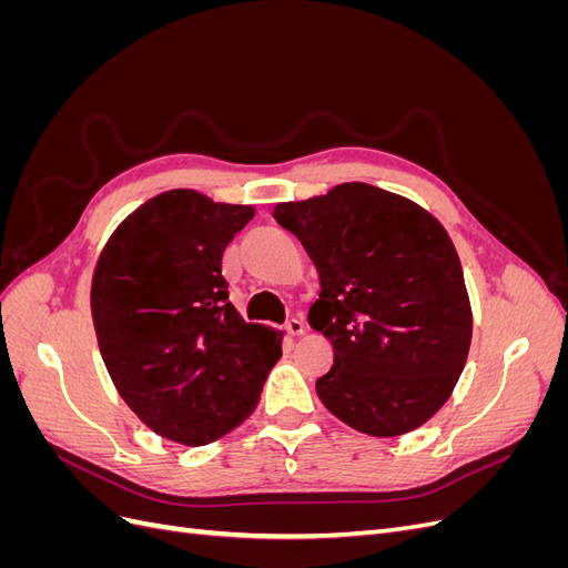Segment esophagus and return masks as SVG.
<instances>
[{
  "label": "esophagus",
  "instance_id": "obj_1",
  "mask_svg": "<svg viewBox=\"0 0 568 568\" xmlns=\"http://www.w3.org/2000/svg\"><path fill=\"white\" fill-rule=\"evenodd\" d=\"M286 334L288 336H303L305 334V324L301 320H296V317L288 320L286 322Z\"/></svg>",
  "mask_w": 568,
  "mask_h": 568
}]
</instances>
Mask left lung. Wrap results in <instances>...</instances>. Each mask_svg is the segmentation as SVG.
Instances as JSON below:
<instances>
[{"label":"left lung","mask_w":568,"mask_h":568,"mask_svg":"<svg viewBox=\"0 0 568 568\" xmlns=\"http://www.w3.org/2000/svg\"><path fill=\"white\" fill-rule=\"evenodd\" d=\"M272 215L320 274L307 322L334 348L320 400L355 432H415L450 398L471 346L453 239L415 201L365 182L277 203Z\"/></svg>","instance_id":"1"}]
</instances>
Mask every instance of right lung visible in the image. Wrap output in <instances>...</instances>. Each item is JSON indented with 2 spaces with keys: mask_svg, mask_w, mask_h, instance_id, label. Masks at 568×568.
Instances as JSON below:
<instances>
[{
  "mask_svg": "<svg viewBox=\"0 0 568 568\" xmlns=\"http://www.w3.org/2000/svg\"><path fill=\"white\" fill-rule=\"evenodd\" d=\"M253 215L170 189L99 253L90 301L101 357L120 398L168 440L196 448L230 434L282 357V332L244 322L222 277V253Z\"/></svg>",
  "mask_w": 568,
  "mask_h": 568,
  "instance_id": "right-lung-1",
  "label": "right lung"
}]
</instances>
